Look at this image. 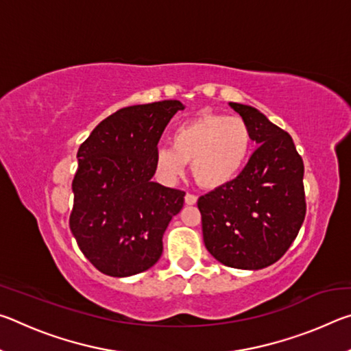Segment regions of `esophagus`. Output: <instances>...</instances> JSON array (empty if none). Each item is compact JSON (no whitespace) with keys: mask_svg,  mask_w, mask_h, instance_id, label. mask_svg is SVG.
Listing matches in <instances>:
<instances>
[{"mask_svg":"<svg viewBox=\"0 0 351 351\" xmlns=\"http://www.w3.org/2000/svg\"><path fill=\"white\" fill-rule=\"evenodd\" d=\"M184 201H186L187 206H193V204H197L198 197H197V195H193V193H186V197H184Z\"/></svg>","mask_w":351,"mask_h":351,"instance_id":"esophagus-1","label":"esophagus"}]
</instances>
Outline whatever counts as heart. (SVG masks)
<instances>
[{"instance_id": "1", "label": "heart", "mask_w": 351, "mask_h": 351, "mask_svg": "<svg viewBox=\"0 0 351 351\" xmlns=\"http://www.w3.org/2000/svg\"><path fill=\"white\" fill-rule=\"evenodd\" d=\"M251 147V130L241 117L203 112L180 123L171 133V147H159L153 162L165 182L176 181L192 162L198 186L217 190L239 178Z\"/></svg>"}]
</instances>
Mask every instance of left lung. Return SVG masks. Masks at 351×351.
<instances>
[{"instance_id": "1", "label": "left lung", "mask_w": 351, "mask_h": 351, "mask_svg": "<svg viewBox=\"0 0 351 351\" xmlns=\"http://www.w3.org/2000/svg\"><path fill=\"white\" fill-rule=\"evenodd\" d=\"M229 105L258 147L235 181L199 197L203 239L219 263L263 269L288 251L305 219L304 161L293 138L263 112Z\"/></svg>"}]
</instances>
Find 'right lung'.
<instances>
[{"label":"right lung","mask_w":351,"mask_h":351,"mask_svg":"<svg viewBox=\"0 0 351 351\" xmlns=\"http://www.w3.org/2000/svg\"><path fill=\"white\" fill-rule=\"evenodd\" d=\"M180 110V100L127 106L104 119L77 152L69 228L106 276L152 268L170 219L182 209L186 192L152 181L158 142Z\"/></svg>","instance_id":"obj_1"}]
</instances>
